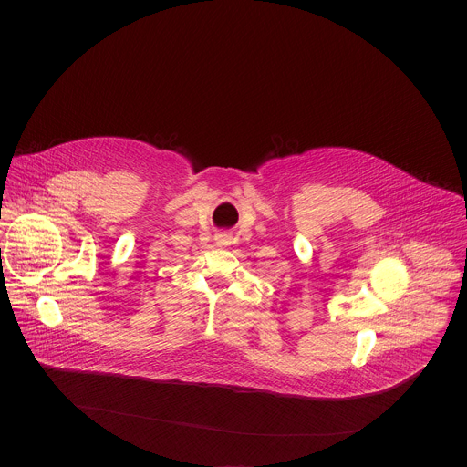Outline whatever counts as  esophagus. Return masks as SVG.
<instances>
[{
    "label": "esophagus",
    "mask_w": 467,
    "mask_h": 467,
    "mask_svg": "<svg viewBox=\"0 0 467 467\" xmlns=\"http://www.w3.org/2000/svg\"><path fill=\"white\" fill-rule=\"evenodd\" d=\"M216 242H218L220 245H227V244H229V234H218V236H216Z\"/></svg>",
    "instance_id": "esophagus-1"
}]
</instances>
